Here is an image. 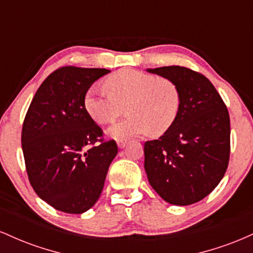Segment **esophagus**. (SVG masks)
Returning <instances> with one entry per match:
<instances>
[{
    "label": "esophagus",
    "mask_w": 253,
    "mask_h": 253,
    "mask_svg": "<svg viewBox=\"0 0 253 253\" xmlns=\"http://www.w3.org/2000/svg\"><path fill=\"white\" fill-rule=\"evenodd\" d=\"M126 144H127V140H126V139H123V140H119V141H118V146H119V149H124V147L126 146Z\"/></svg>",
    "instance_id": "esophagus-1"
}]
</instances>
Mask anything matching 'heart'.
I'll return each mask as SVG.
<instances>
[{
	"instance_id": "b5f03b06",
	"label": "heart",
	"mask_w": 253,
	"mask_h": 253,
	"mask_svg": "<svg viewBox=\"0 0 253 253\" xmlns=\"http://www.w3.org/2000/svg\"><path fill=\"white\" fill-rule=\"evenodd\" d=\"M104 90L91 86L84 96L89 117L100 125L113 123L127 107L128 118L108 128L117 140L146 134L161 135L175 124L181 108V94L168 78L124 69L107 78Z\"/></svg>"
}]
</instances>
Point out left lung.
Wrapping results in <instances>:
<instances>
[{"label":"left lung","instance_id":"8db88e82","mask_svg":"<svg viewBox=\"0 0 253 253\" xmlns=\"http://www.w3.org/2000/svg\"><path fill=\"white\" fill-rule=\"evenodd\" d=\"M168 78L181 94L175 124L156 140L144 144L147 179L164 201L188 206L215 189L229 159L228 110L213 84L183 66L147 69Z\"/></svg>","mask_w":253,"mask_h":253}]
</instances>
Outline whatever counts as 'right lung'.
Wrapping results in <instances>:
<instances>
[{
    "instance_id": "add662e5",
    "label": "right lung",
    "mask_w": 253,
    "mask_h": 253,
    "mask_svg": "<svg viewBox=\"0 0 253 253\" xmlns=\"http://www.w3.org/2000/svg\"><path fill=\"white\" fill-rule=\"evenodd\" d=\"M109 72L58 69L37 90L26 114L21 144L28 179L40 199L64 213L82 214L96 203L118 155L117 143L103 141L84 107L92 83Z\"/></svg>"
}]
</instances>
